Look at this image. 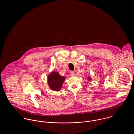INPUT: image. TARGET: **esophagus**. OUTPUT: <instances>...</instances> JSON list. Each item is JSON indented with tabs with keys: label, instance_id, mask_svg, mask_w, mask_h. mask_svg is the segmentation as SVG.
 <instances>
[{
	"label": "esophagus",
	"instance_id": "1",
	"mask_svg": "<svg viewBox=\"0 0 134 134\" xmlns=\"http://www.w3.org/2000/svg\"><path fill=\"white\" fill-rule=\"evenodd\" d=\"M70 75H71V76H74V75H75V73H74V72L73 71H71L70 72Z\"/></svg>",
	"mask_w": 134,
	"mask_h": 134
}]
</instances>
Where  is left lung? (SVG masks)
<instances>
[{"mask_svg":"<svg viewBox=\"0 0 134 134\" xmlns=\"http://www.w3.org/2000/svg\"><path fill=\"white\" fill-rule=\"evenodd\" d=\"M89 80H91V78H90V77H89Z\"/></svg>","mask_w":134,"mask_h":134,"instance_id":"left-lung-1","label":"left lung"}]
</instances>
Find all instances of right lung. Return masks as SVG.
<instances>
[{"label":"right lung","mask_w":134,"mask_h":134,"mask_svg":"<svg viewBox=\"0 0 134 134\" xmlns=\"http://www.w3.org/2000/svg\"><path fill=\"white\" fill-rule=\"evenodd\" d=\"M64 79L65 77L60 76L58 72H53L48 77V83L52 90L59 91L62 87Z\"/></svg>","instance_id":"1"}]
</instances>
